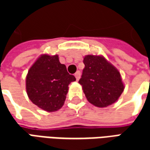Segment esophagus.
<instances>
[{
	"instance_id": "obj_1",
	"label": "esophagus",
	"mask_w": 150,
	"mask_h": 150,
	"mask_svg": "<svg viewBox=\"0 0 150 150\" xmlns=\"http://www.w3.org/2000/svg\"><path fill=\"white\" fill-rule=\"evenodd\" d=\"M80 75H81V74H80V71H76L75 72V78H76V79H77V80H79V78H80Z\"/></svg>"
}]
</instances>
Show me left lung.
I'll list each match as a JSON object with an SVG mask.
<instances>
[{
  "label": "left lung",
  "instance_id": "obj_1",
  "mask_svg": "<svg viewBox=\"0 0 150 150\" xmlns=\"http://www.w3.org/2000/svg\"><path fill=\"white\" fill-rule=\"evenodd\" d=\"M79 83L88 100L95 106L108 107L115 103L124 91L118 70L102 56L87 55Z\"/></svg>",
  "mask_w": 150,
  "mask_h": 150
}]
</instances>
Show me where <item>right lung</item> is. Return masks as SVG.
Masks as SVG:
<instances>
[{
  "label": "right lung",
  "mask_w": 150,
  "mask_h": 150,
  "mask_svg": "<svg viewBox=\"0 0 150 150\" xmlns=\"http://www.w3.org/2000/svg\"><path fill=\"white\" fill-rule=\"evenodd\" d=\"M75 81L59 56L43 54L31 67L26 76V91L35 105L47 112L62 107L68 91V85Z\"/></svg>",
  "instance_id": "1"
}]
</instances>
